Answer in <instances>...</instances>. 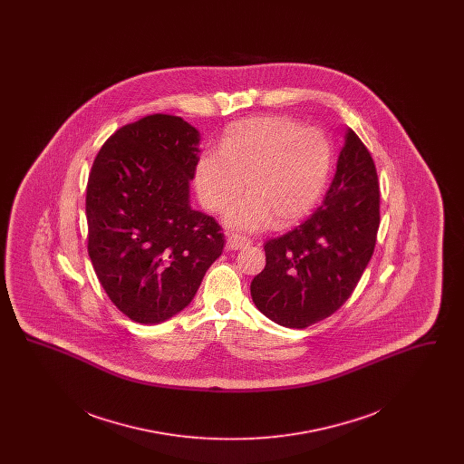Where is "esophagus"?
<instances>
[{"mask_svg": "<svg viewBox=\"0 0 464 464\" xmlns=\"http://www.w3.org/2000/svg\"><path fill=\"white\" fill-rule=\"evenodd\" d=\"M248 245H250V240L245 238V237H240V235H229L227 240H226V246L229 250H240V248L248 246Z\"/></svg>", "mask_w": 464, "mask_h": 464, "instance_id": "esophagus-1", "label": "esophagus"}]
</instances>
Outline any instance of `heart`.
<instances>
[{"mask_svg": "<svg viewBox=\"0 0 464 464\" xmlns=\"http://www.w3.org/2000/svg\"><path fill=\"white\" fill-rule=\"evenodd\" d=\"M329 139L282 114L245 118L229 125L221 151H205L195 163L199 203L221 212L246 184L248 195L226 212L240 231L301 221L320 198L331 172Z\"/></svg>", "mask_w": 464, "mask_h": 464, "instance_id": "heart-1", "label": "heart"}]
</instances>
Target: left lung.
Returning <instances> with one entry per match:
<instances>
[{
	"mask_svg": "<svg viewBox=\"0 0 464 464\" xmlns=\"http://www.w3.org/2000/svg\"><path fill=\"white\" fill-rule=\"evenodd\" d=\"M377 229L374 160L348 129L324 203L303 224L265 243V269L250 284L254 304L288 329L331 316L353 294L374 254Z\"/></svg>",
	"mask_w": 464,
	"mask_h": 464,
	"instance_id": "left-lung-1",
	"label": "left lung"
}]
</instances>
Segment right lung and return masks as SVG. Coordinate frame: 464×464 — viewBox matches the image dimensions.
<instances>
[{"instance_id":"1","label":"right lung","mask_w":464,"mask_h":464,"mask_svg":"<svg viewBox=\"0 0 464 464\" xmlns=\"http://www.w3.org/2000/svg\"><path fill=\"white\" fill-rule=\"evenodd\" d=\"M199 132L150 114L111 135L87 184L89 256L111 303L137 324L186 308L224 248L218 221L189 205Z\"/></svg>"}]
</instances>
